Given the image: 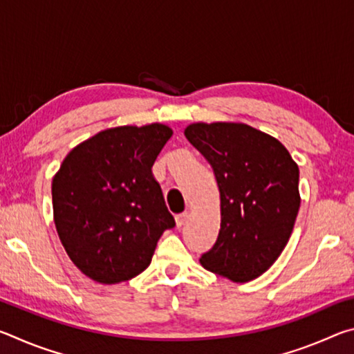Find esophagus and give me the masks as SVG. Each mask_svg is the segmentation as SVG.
Returning a JSON list of instances; mask_svg holds the SVG:
<instances>
[{
  "label": "esophagus",
  "mask_w": 354,
  "mask_h": 354,
  "mask_svg": "<svg viewBox=\"0 0 354 354\" xmlns=\"http://www.w3.org/2000/svg\"><path fill=\"white\" fill-rule=\"evenodd\" d=\"M187 218H189V215H187V212L178 214V215H176V217H175V220H176V226H178V227H181V226H184V225H185V221H187Z\"/></svg>",
  "instance_id": "34e87169"
}]
</instances>
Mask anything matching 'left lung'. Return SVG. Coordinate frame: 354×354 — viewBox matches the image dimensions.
Instances as JSON below:
<instances>
[{
    "mask_svg": "<svg viewBox=\"0 0 354 354\" xmlns=\"http://www.w3.org/2000/svg\"><path fill=\"white\" fill-rule=\"evenodd\" d=\"M187 140L212 165L220 190L217 242L201 266L248 283L283 253L299 209V170L278 139L245 123H192Z\"/></svg>",
    "mask_w": 354,
    "mask_h": 354,
    "instance_id": "left-lung-1",
    "label": "left lung"
}]
</instances>
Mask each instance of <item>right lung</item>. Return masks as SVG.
<instances>
[{"label":"right lung","instance_id":"right-lung-1","mask_svg":"<svg viewBox=\"0 0 354 354\" xmlns=\"http://www.w3.org/2000/svg\"><path fill=\"white\" fill-rule=\"evenodd\" d=\"M170 127L100 131L65 156L53 178V215L71 262L100 284L133 279L151 263L175 218L151 167Z\"/></svg>","mask_w":354,"mask_h":354}]
</instances>
